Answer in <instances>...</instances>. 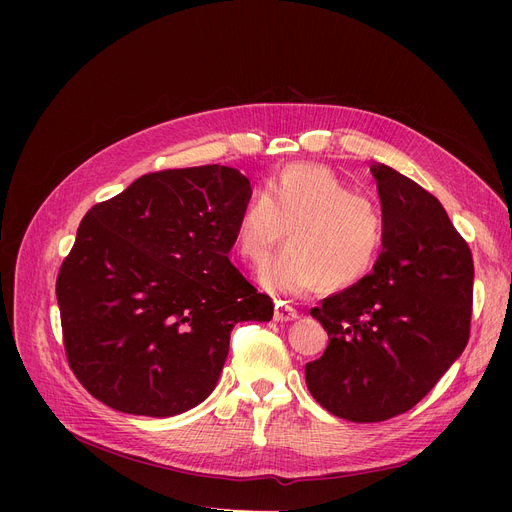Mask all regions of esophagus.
Returning <instances> with one entry per match:
<instances>
[{
	"instance_id": "1",
	"label": "esophagus",
	"mask_w": 512,
	"mask_h": 512,
	"mask_svg": "<svg viewBox=\"0 0 512 512\" xmlns=\"http://www.w3.org/2000/svg\"><path fill=\"white\" fill-rule=\"evenodd\" d=\"M297 317H299L297 309L290 307V305L284 303V301H278V303H276V311H274V319H276V321H292V319H297Z\"/></svg>"
}]
</instances>
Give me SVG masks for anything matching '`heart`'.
Returning a JSON list of instances; mask_svg holds the SVG:
<instances>
[{
  "mask_svg": "<svg viewBox=\"0 0 512 512\" xmlns=\"http://www.w3.org/2000/svg\"><path fill=\"white\" fill-rule=\"evenodd\" d=\"M288 232V247L259 276L267 292L301 297L324 284L346 290L378 265L386 245L384 207L338 174L311 164L284 168L242 207L234 249L263 267Z\"/></svg>",
  "mask_w": 512,
  "mask_h": 512,
  "instance_id": "heart-1",
  "label": "heart"
}]
</instances>
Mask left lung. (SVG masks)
<instances>
[{
    "mask_svg": "<svg viewBox=\"0 0 512 512\" xmlns=\"http://www.w3.org/2000/svg\"><path fill=\"white\" fill-rule=\"evenodd\" d=\"M371 174L388 222L384 251L361 284L311 309L330 342L305 365L319 405L355 423L413 409L465 351L473 305L471 249L442 203L390 166Z\"/></svg>",
    "mask_w": 512,
    "mask_h": 512,
    "instance_id": "8db88e82",
    "label": "left lung"
}]
</instances>
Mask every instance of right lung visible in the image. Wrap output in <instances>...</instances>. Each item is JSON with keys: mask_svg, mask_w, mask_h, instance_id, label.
<instances>
[{"mask_svg": "<svg viewBox=\"0 0 512 512\" xmlns=\"http://www.w3.org/2000/svg\"><path fill=\"white\" fill-rule=\"evenodd\" d=\"M251 182L228 166L164 170L87 211L56 294L70 369L128 415L172 417L218 384L238 321L274 303L228 253Z\"/></svg>", "mask_w": 512, "mask_h": 512, "instance_id": "right-lung-1", "label": "right lung"}]
</instances>
